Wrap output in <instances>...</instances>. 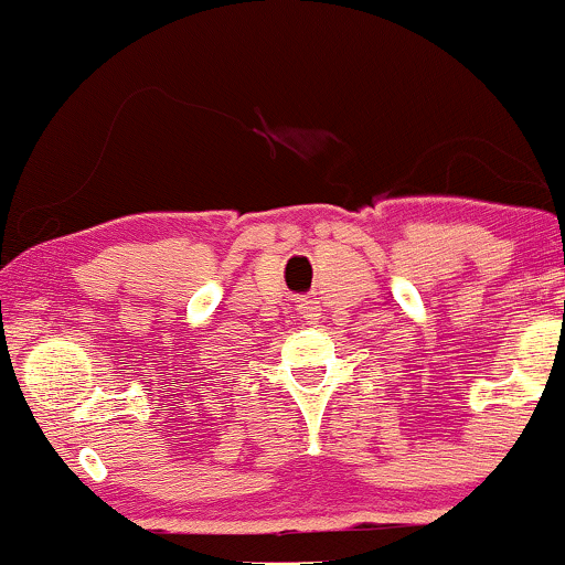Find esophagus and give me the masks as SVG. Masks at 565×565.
Listing matches in <instances>:
<instances>
[{"label":"esophagus","mask_w":565,"mask_h":565,"mask_svg":"<svg viewBox=\"0 0 565 565\" xmlns=\"http://www.w3.org/2000/svg\"><path fill=\"white\" fill-rule=\"evenodd\" d=\"M300 310H302L305 319H313V316H319V313H316V310H319V305H316L313 300H305V302H300Z\"/></svg>","instance_id":"1"}]
</instances>
